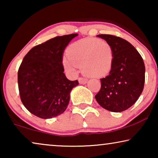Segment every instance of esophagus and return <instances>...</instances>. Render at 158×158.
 <instances>
[{
    "label": "esophagus",
    "mask_w": 158,
    "mask_h": 158,
    "mask_svg": "<svg viewBox=\"0 0 158 158\" xmlns=\"http://www.w3.org/2000/svg\"><path fill=\"white\" fill-rule=\"evenodd\" d=\"M78 81L81 84H85L86 83H87L88 79L85 78V77H79V78H78Z\"/></svg>",
    "instance_id": "esophagus-1"
}]
</instances>
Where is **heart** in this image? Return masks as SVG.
<instances>
[{
  "label": "heart",
  "mask_w": 158,
  "mask_h": 158,
  "mask_svg": "<svg viewBox=\"0 0 158 158\" xmlns=\"http://www.w3.org/2000/svg\"><path fill=\"white\" fill-rule=\"evenodd\" d=\"M114 50L111 45L104 40L88 38L73 43L68 47V56L62 59L65 70L75 75L77 66L84 74L91 77L104 76L111 70Z\"/></svg>",
  "instance_id": "1"
}]
</instances>
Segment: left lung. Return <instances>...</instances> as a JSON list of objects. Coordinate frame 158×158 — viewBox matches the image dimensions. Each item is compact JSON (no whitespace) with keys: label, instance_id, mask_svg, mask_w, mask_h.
Instances as JSON below:
<instances>
[{"label":"left lung","instance_id":"left-lung-1","mask_svg":"<svg viewBox=\"0 0 158 158\" xmlns=\"http://www.w3.org/2000/svg\"><path fill=\"white\" fill-rule=\"evenodd\" d=\"M97 36L111 45L114 62L109 75L101 78V89L95 98L99 105L108 111H125L137 101L143 90L145 79L143 59L124 39L111 34Z\"/></svg>","mask_w":158,"mask_h":158}]
</instances>
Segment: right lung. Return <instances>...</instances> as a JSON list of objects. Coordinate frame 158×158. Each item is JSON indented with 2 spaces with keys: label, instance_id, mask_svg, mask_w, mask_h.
Listing matches in <instances>:
<instances>
[{
  "label": "right lung",
  "instance_id": "add662e5",
  "mask_svg": "<svg viewBox=\"0 0 158 158\" xmlns=\"http://www.w3.org/2000/svg\"><path fill=\"white\" fill-rule=\"evenodd\" d=\"M77 34L56 36L34 47L23 57L18 71L21 102L30 113L51 118L65 111L70 93L78 81L67 78L62 65L64 49Z\"/></svg>",
  "mask_w": 158,
  "mask_h": 158
}]
</instances>
